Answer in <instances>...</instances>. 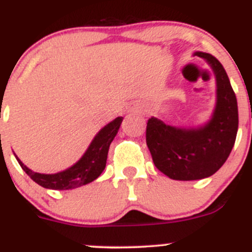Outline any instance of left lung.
Listing matches in <instances>:
<instances>
[{"instance_id": "obj_1", "label": "left lung", "mask_w": 252, "mask_h": 252, "mask_svg": "<svg viewBox=\"0 0 252 252\" xmlns=\"http://www.w3.org/2000/svg\"><path fill=\"white\" fill-rule=\"evenodd\" d=\"M213 69L216 105L206 124L178 128L152 117L147 123V145L155 166L174 180H199L215 174L229 158L239 126L237 100L224 67L214 56L195 52Z\"/></svg>"}]
</instances>
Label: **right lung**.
Instances as JSON below:
<instances>
[{"instance_id":"right-lung-1","label":"right lung","mask_w":252,"mask_h":252,"mask_svg":"<svg viewBox=\"0 0 252 252\" xmlns=\"http://www.w3.org/2000/svg\"><path fill=\"white\" fill-rule=\"evenodd\" d=\"M123 117H118L104 128L100 129L92 140L91 145L81 159L74 165L56 174H41L31 170L16 157L21 168L26 171L31 179L46 189L69 190L86 185L95 180L104 170L107 164L108 150L121 126Z\"/></svg>"}]
</instances>
